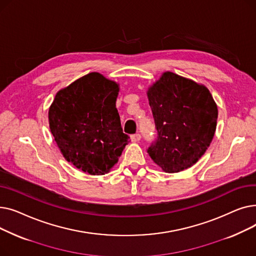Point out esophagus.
<instances>
[{
    "label": "esophagus",
    "instance_id": "obj_1",
    "mask_svg": "<svg viewBox=\"0 0 256 256\" xmlns=\"http://www.w3.org/2000/svg\"><path fill=\"white\" fill-rule=\"evenodd\" d=\"M130 140L134 143H137V142H139L141 140V135H140V134H135V135H132L130 137Z\"/></svg>",
    "mask_w": 256,
    "mask_h": 256
}]
</instances>
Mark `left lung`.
<instances>
[{
	"label": "left lung",
	"mask_w": 256,
	"mask_h": 256,
	"mask_svg": "<svg viewBox=\"0 0 256 256\" xmlns=\"http://www.w3.org/2000/svg\"><path fill=\"white\" fill-rule=\"evenodd\" d=\"M158 139L147 150L164 172L192 167L204 154L217 126L218 108L202 84L166 72L147 90Z\"/></svg>",
	"instance_id": "left-lung-1"
}]
</instances>
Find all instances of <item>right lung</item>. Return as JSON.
Masks as SVG:
<instances>
[{"label": "right lung", "mask_w": 256, "mask_h": 256, "mask_svg": "<svg viewBox=\"0 0 256 256\" xmlns=\"http://www.w3.org/2000/svg\"><path fill=\"white\" fill-rule=\"evenodd\" d=\"M119 84L90 72L59 90L48 110L50 130L67 162L102 176L118 162L130 137L116 108Z\"/></svg>", "instance_id": "add662e5"}]
</instances>
